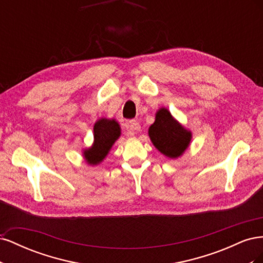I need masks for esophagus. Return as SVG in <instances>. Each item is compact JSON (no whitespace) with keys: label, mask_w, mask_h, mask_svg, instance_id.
I'll return each mask as SVG.
<instances>
[{"label":"esophagus","mask_w":263,"mask_h":263,"mask_svg":"<svg viewBox=\"0 0 263 263\" xmlns=\"http://www.w3.org/2000/svg\"><path fill=\"white\" fill-rule=\"evenodd\" d=\"M140 130V125L137 121H128L126 123V132H127V135H129V136H134L135 134H136L137 132Z\"/></svg>","instance_id":"1"}]
</instances>
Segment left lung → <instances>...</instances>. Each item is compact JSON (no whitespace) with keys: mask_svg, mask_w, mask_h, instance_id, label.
<instances>
[{"mask_svg":"<svg viewBox=\"0 0 263 263\" xmlns=\"http://www.w3.org/2000/svg\"><path fill=\"white\" fill-rule=\"evenodd\" d=\"M149 137L164 156L178 158L187 148L192 135L183 128L168 109L161 108L156 114L155 123L149 127Z\"/></svg>","mask_w":263,"mask_h":263,"instance_id":"left-lung-1","label":"left lung"}]
</instances>
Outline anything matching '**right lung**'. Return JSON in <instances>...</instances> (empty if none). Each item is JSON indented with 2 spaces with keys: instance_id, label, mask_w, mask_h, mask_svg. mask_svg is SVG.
I'll list each match as a JSON object with an SVG mask.
<instances>
[{
  "instance_id": "add662e5",
  "label": "right lung",
  "mask_w": 263,
  "mask_h": 263,
  "mask_svg": "<svg viewBox=\"0 0 263 263\" xmlns=\"http://www.w3.org/2000/svg\"><path fill=\"white\" fill-rule=\"evenodd\" d=\"M119 136L121 128L116 121L105 118L100 119L94 125V144L84 151L85 160L90 164L101 162Z\"/></svg>"
}]
</instances>
